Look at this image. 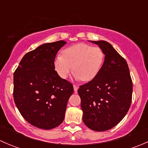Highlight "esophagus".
<instances>
[{"label": "esophagus", "instance_id": "34e87169", "mask_svg": "<svg viewBox=\"0 0 148 148\" xmlns=\"http://www.w3.org/2000/svg\"><path fill=\"white\" fill-rule=\"evenodd\" d=\"M73 87H74V92H77V90H78V89H79V86H77V85L74 84V85H73Z\"/></svg>", "mask_w": 148, "mask_h": 148}]
</instances>
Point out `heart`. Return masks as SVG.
Listing matches in <instances>:
<instances>
[{"instance_id":"heart-1","label":"heart","mask_w":148,"mask_h":148,"mask_svg":"<svg viewBox=\"0 0 148 148\" xmlns=\"http://www.w3.org/2000/svg\"><path fill=\"white\" fill-rule=\"evenodd\" d=\"M62 55L53 59L54 70L59 77L66 79L73 69L77 80L89 82L96 78L104 64L105 53L99 47L83 43L74 44L64 49Z\"/></svg>"}]
</instances>
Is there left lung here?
Instances as JSON below:
<instances>
[{
  "label": "left lung",
  "instance_id": "1",
  "mask_svg": "<svg viewBox=\"0 0 148 148\" xmlns=\"http://www.w3.org/2000/svg\"><path fill=\"white\" fill-rule=\"evenodd\" d=\"M105 53L104 64L92 81L79 86L83 122L92 130L112 129L127 113L132 95V82L127 62L105 41H91Z\"/></svg>",
  "mask_w": 148,
  "mask_h": 148
}]
</instances>
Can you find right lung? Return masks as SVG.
Returning a JSON list of instances; mask_svg holds the SVG:
<instances>
[{
	"label": "right lung",
	"mask_w": 148,
	"mask_h": 148,
	"mask_svg": "<svg viewBox=\"0 0 148 148\" xmlns=\"http://www.w3.org/2000/svg\"><path fill=\"white\" fill-rule=\"evenodd\" d=\"M64 41L47 43L24 55L13 74V99L21 114L31 125L44 130L64 121L72 84L59 77L53 59Z\"/></svg>",
	"instance_id": "add662e5"
}]
</instances>
